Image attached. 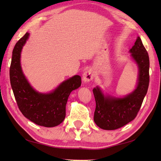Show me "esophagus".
<instances>
[{
  "instance_id": "obj_1",
  "label": "esophagus",
  "mask_w": 161,
  "mask_h": 161,
  "mask_svg": "<svg viewBox=\"0 0 161 161\" xmlns=\"http://www.w3.org/2000/svg\"><path fill=\"white\" fill-rule=\"evenodd\" d=\"M94 77V73L93 72V70L91 69H87L84 71V72L83 73L82 81L84 83L89 82V81L93 80Z\"/></svg>"
}]
</instances>
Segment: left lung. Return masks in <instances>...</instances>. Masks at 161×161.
<instances>
[{"instance_id": "8db88e82", "label": "left lung", "mask_w": 161, "mask_h": 161, "mask_svg": "<svg viewBox=\"0 0 161 161\" xmlns=\"http://www.w3.org/2000/svg\"><path fill=\"white\" fill-rule=\"evenodd\" d=\"M129 53L138 68L137 84L134 90L123 97H116L104 94L98 86L93 89L96 101L94 121L102 129H118L133 121L148 92L149 57L140 37H137Z\"/></svg>"}]
</instances>
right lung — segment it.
Masks as SVG:
<instances>
[{
  "mask_svg": "<svg viewBox=\"0 0 161 161\" xmlns=\"http://www.w3.org/2000/svg\"><path fill=\"white\" fill-rule=\"evenodd\" d=\"M29 35L26 32L13 50L10 80L13 94L19 109L30 121L45 127L58 126L65 118L70 93L81 86V77L75 75L67 79L49 93L35 90L24 75L20 63L21 52Z\"/></svg>",
  "mask_w": 161,
  "mask_h": 161,
  "instance_id": "obj_1",
  "label": "right lung"
}]
</instances>
